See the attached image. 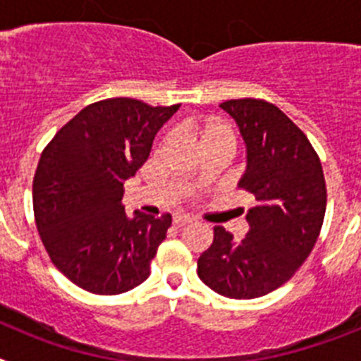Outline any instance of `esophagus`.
Returning <instances> with one entry per match:
<instances>
[{
    "mask_svg": "<svg viewBox=\"0 0 361 361\" xmlns=\"http://www.w3.org/2000/svg\"><path fill=\"white\" fill-rule=\"evenodd\" d=\"M191 222H193V219H190V216H186V215L173 216V224L175 226H186V224H191Z\"/></svg>",
    "mask_w": 361,
    "mask_h": 361,
    "instance_id": "obj_1",
    "label": "esophagus"
}]
</instances>
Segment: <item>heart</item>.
<instances>
[{"label":"heart","instance_id":"b5f03b06","mask_svg":"<svg viewBox=\"0 0 361 361\" xmlns=\"http://www.w3.org/2000/svg\"><path fill=\"white\" fill-rule=\"evenodd\" d=\"M184 132L190 137L191 142L199 148L202 155H208L213 152L228 153L229 157L233 152L237 149L238 139L237 132L233 128L228 121L220 119V117H195V119H188L184 123ZM168 139H162L161 146Z\"/></svg>","mask_w":361,"mask_h":361}]
</instances>
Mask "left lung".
Returning <instances> with one entry per match:
<instances>
[{
    "instance_id": "8db88e82",
    "label": "left lung",
    "mask_w": 361,
    "mask_h": 361,
    "mask_svg": "<svg viewBox=\"0 0 361 361\" xmlns=\"http://www.w3.org/2000/svg\"><path fill=\"white\" fill-rule=\"evenodd\" d=\"M220 108L244 137L247 168L238 188L253 195L255 206L240 242L222 226L213 228L197 273L226 298H258L288 282L317 244L327 204L324 170L305 133L275 104L245 97Z\"/></svg>"
}]
</instances>
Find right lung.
Here are the masks:
<instances>
[{
	"label": "right lung",
	"instance_id": "obj_1",
	"mask_svg": "<svg viewBox=\"0 0 361 361\" xmlns=\"http://www.w3.org/2000/svg\"><path fill=\"white\" fill-rule=\"evenodd\" d=\"M180 104L130 97L82 108L43 149L32 183L34 216L54 266L94 295H121L145 282L171 215L124 213V180L152 152L155 133Z\"/></svg>",
	"mask_w": 361,
	"mask_h": 361
}]
</instances>
